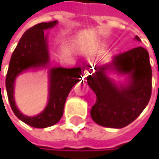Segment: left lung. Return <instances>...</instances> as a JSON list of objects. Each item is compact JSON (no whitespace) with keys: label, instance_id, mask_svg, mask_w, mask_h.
<instances>
[{"label":"left lung","instance_id":"1","mask_svg":"<svg viewBox=\"0 0 159 159\" xmlns=\"http://www.w3.org/2000/svg\"><path fill=\"white\" fill-rule=\"evenodd\" d=\"M135 39L140 40L136 36ZM89 68L91 66L88 65ZM109 68L128 74L129 84L118 88L106 75ZM87 83L97 96L91 117L98 124L122 128L133 122L147 106L152 93V69L149 54L143 47L132 48L113 57L110 65L96 66Z\"/></svg>","mask_w":159,"mask_h":159}]
</instances>
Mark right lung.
Listing matches in <instances>:
<instances>
[{"label":"right lung","instance_id":"1","mask_svg":"<svg viewBox=\"0 0 159 159\" xmlns=\"http://www.w3.org/2000/svg\"><path fill=\"white\" fill-rule=\"evenodd\" d=\"M57 21L40 23L27 29L14 50L6 75L5 85L10 106L16 116L34 128H46L57 123L63 114L64 104L72 87L84 75V68H52L49 71V98L46 109L35 117L23 115L17 110L14 98L16 76L29 68H39L48 63V51L44 30L54 26Z\"/></svg>","mask_w":159,"mask_h":159}]
</instances>
